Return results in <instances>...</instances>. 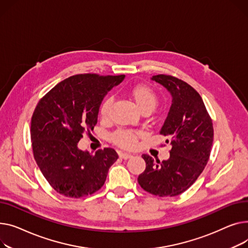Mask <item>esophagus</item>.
<instances>
[{
	"label": "esophagus",
	"mask_w": 248,
	"mask_h": 248,
	"mask_svg": "<svg viewBox=\"0 0 248 248\" xmlns=\"http://www.w3.org/2000/svg\"><path fill=\"white\" fill-rule=\"evenodd\" d=\"M119 156H120L122 159L127 160V159H130L133 155L130 154V153H119Z\"/></svg>",
	"instance_id": "obj_1"
}]
</instances>
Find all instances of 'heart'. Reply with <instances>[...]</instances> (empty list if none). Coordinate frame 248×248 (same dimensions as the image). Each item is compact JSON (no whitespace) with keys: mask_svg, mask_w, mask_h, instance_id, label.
<instances>
[{"mask_svg":"<svg viewBox=\"0 0 248 248\" xmlns=\"http://www.w3.org/2000/svg\"><path fill=\"white\" fill-rule=\"evenodd\" d=\"M128 94L134 101L137 108L142 112H152L158 103V98L156 93L147 85H134L130 87ZM113 104L112 98H106L100 106V117L103 120H107L110 116V110ZM138 138V133L127 130H118L111 136V140L118 146L122 148H133Z\"/></svg>","mask_w":248,"mask_h":248,"instance_id":"1","label":"heart"}]
</instances>
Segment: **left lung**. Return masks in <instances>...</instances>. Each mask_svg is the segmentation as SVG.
<instances>
[{
  "instance_id": "8db88e82",
  "label": "left lung",
  "mask_w": 248,
  "mask_h": 248,
  "mask_svg": "<svg viewBox=\"0 0 248 248\" xmlns=\"http://www.w3.org/2000/svg\"><path fill=\"white\" fill-rule=\"evenodd\" d=\"M170 93L172 103L160 134L170 142V157L162 162L143 154L146 168L138 183L153 195L177 196L190 187L205 168L213 142L212 120L198 92L173 76L151 78Z\"/></svg>"
}]
</instances>
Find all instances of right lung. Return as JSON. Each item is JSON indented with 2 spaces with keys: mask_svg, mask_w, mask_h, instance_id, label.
<instances>
[{
  "mask_svg": "<svg viewBox=\"0 0 248 248\" xmlns=\"http://www.w3.org/2000/svg\"><path fill=\"white\" fill-rule=\"evenodd\" d=\"M125 75L80 74L57 84L33 113L31 140L36 162L55 190L66 197L91 195L104 185L118 159L112 148L95 154L79 149L86 131L94 129L100 105Z\"/></svg>",
  "mask_w": 248,
  "mask_h": 248,
  "instance_id": "1",
  "label": "right lung"
}]
</instances>
